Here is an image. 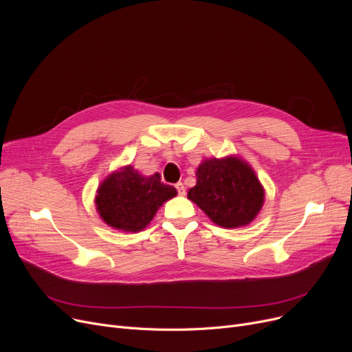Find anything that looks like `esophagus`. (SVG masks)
Returning <instances> with one entry per match:
<instances>
[{
	"mask_svg": "<svg viewBox=\"0 0 352 352\" xmlns=\"http://www.w3.org/2000/svg\"><path fill=\"white\" fill-rule=\"evenodd\" d=\"M175 188L178 191V195H185V185L182 182L175 184Z\"/></svg>",
	"mask_w": 352,
	"mask_h": 352,
	"instance_id": "34e87169",
	"label": "esophagus"
}]
</instances>
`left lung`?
<instances>
[{
    "label": "left lung",
    "mask_w": 352,
    "mask_h": 352,
    "mask_svg": "<svg viewBox=\"0 0 352 352\" xmlns=\"http://www.w3.org/2000/svg\"><path fill=\"white\" fill-rule=\"evenodd\" d=\"M188 198L219 226L248 225L265 201L263 186L248 164L236 157L205 160Z\"/></svg>",
    "instance_id": "1"
}]
</instances>
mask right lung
Returning <instances> with one entry per match:
<instances>
[{"label": "right lung", "instance_id": "1", "mask_svg": "<svg viewBox=\"0 0 352 352\" xmlns=\"http://www.w3.org/2000/svg\"><path fill=\"white\" fill-rule=\"evenodd\" d=\"M175 195L177 190L164 184L158 173L144 177L127 166L102 182L96 206L107 225L124 232H138L150 223L164 202Z\"/></svg>", "mask_w": 352, "mask_h": 352}]
</instances>
